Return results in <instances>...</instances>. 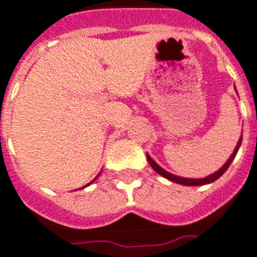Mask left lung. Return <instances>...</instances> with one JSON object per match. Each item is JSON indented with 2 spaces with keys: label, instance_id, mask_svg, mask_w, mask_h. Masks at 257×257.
Wrapping results in <instances>:
<instances>
[{
  "label": "left lung",
  "instance_id": "1",
  "mask_svg": "<svg viewBox=\"0 0 257 257\" xmlns=\"http://www.w3.org/2000/svg\"><path fill=\"white\" fill-rule=\"evenodd\" d=\"M241 141H242V137H241L240 140H238V142H237V146L236 149H234V152L231 153L230 158L227 160L226 164L223 165L219 171H217L215 173H213V175H210V176L204 177V179H186V177H179V176H175V175H172V173L167 172V171H164L163 168L158 167L157 164L154 163L153 160L148 156V161H149V164L152 165V168H153L154 171L158 173V175H161V176L167 177L168 180L173 181V183H177V184H183V186H203V184H209V183H213L214 180H217L218 177H221L225 173V171H226L227 168H229V165L231 164V161L234 160V157H236L237 152H238V148H240L241 145Z\"/></svg>",
  "mask_w": 257,
  "mask_h": 257
}]
</instances>
